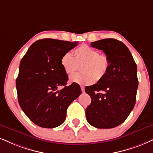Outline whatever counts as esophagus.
Returning a JSON list of instances; mask_svg holds the SVG:
<instances>
[{"label": "esophagus", "instance_id": "esophagus-1", "mask_svg": "<svg viewBox=\"0 0 153 153\" xmlns=\"http://www.w3.org/2000/svg\"><path fill=\"white\" fill-rule=\"evenodd\" d=\"M80 88H81V91H82V93H84V92H85V88H84V86H80Z\"/></svg>", "mask_w": 153, "mask_h": 153}]
</instances>
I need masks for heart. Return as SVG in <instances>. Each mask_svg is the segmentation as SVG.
I'll return each instance as SVG.
<instances>
[{"instance_id": "heart-1", "label": "heart", "mask_w": 153, "mask_h": 153, "mask_svg": "<svg viewBox=\"0 0 153 153\" xmlns=\"http://www.w3.org/2000/svg\"><path fill=\"white\" fill-rule=\"evenodd\" d=\"M75 57L65 53L60 59V64L66 74L71 75L82 65L83 73H75L70 77V81L79 85L93 84L95 80H101L107 74L110 67V60L105 54L88 45H82L74 50Z\"/></svg>"}]
</instances>
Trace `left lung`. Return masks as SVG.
<instances>
[{"label":"left lung","mask_w":153,"mask_h":153,"mask_svg":"<svg viewBox=\"0 0 153 153\" xmlns=\"http://www.w3.org/2000/svg\"><path fill=\"white\" fill-rule=\"evenodd\" d=\"M91 45L105 53L110 67L96 84L85 87V93L91 97L86 118L95 128H113L126 120L135 105L137 65L129 49L120 40L107 38L92 42Z\"/></svg>","instance_id":"1"}]
</instances>
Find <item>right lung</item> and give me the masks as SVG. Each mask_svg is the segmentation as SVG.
I'll list each match as a JSON object with an SVG mask.
<instances>
[{
	"label": "right lung",
	"instance_id": "add662e5",
	"mask_svg": "<svg viewBox=\"0 0 153 153\" xmlns=\"http://www.w3.org/2000/svg\"><path fill=\"white\" fill-rule=\"evenodd\" d=\"M78 43L38 40L22 58L16 79L18 100L24 113L37 126L45 128L60 126L65 120L70 104L81 94L78 84L66 85L68 77L60 64L62 55Z\"/></svg>",
	"mask_w": 153,
	"mask_h": 153
}]
</instances>
